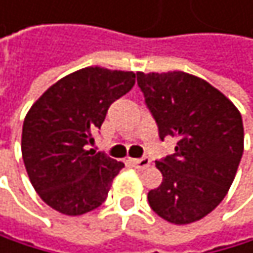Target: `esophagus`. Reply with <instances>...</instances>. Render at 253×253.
I'll use <instances>...</instances> for the list:
<instances>
[{"instance_id":"34e87169","label":"esophagus","mask_w":253,"mask_h":253,"mask_svg":"<svg viewBox=\"0 0 253 253\" xmlns=\"http://www.w3.org/2000/svg\"><path fill=\"white\" fill-rule=\"evenodd\" d=\"M132 164L138 170H145L150 167V159L149 158H141V159H132Z\"/></svg>"}]
</instances>
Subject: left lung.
<instances>
[{
	"label": "left lung",
	"instance_id": "8db88e82",
	"mask_svg": "<svg viewBox=\"0 0 253 253\" xmlns=\"http://www.w3.org/2000/svg\"><path fill=\"white\" fill-rule=\"evenodd\" d=\"M159 138H177L174 155L156 161L162 183L150 208L174 225L208 215L228 194L245 150L243 120L217 88L183 71L136 73Z\"/></svg>",
	"mask_w": 253,
	"mask_h": 253
}]
</instances>
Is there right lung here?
I'll use <instances>...</instances> for the list:
<instances>
[{"label": "right lung", "instance_id": "add662e5", "mask_svg": "<svg viewBox=\"0 0 253 253\" xmlns=\"http://www.w3.org/2000/svg\"><path fill=\"white\" fill-rule=\"evenodd\" d=\"M133 84V71L88 66L62 77L33 103L21 150L32 185L48 207L82 215L106 200L124 164L88 150V144L109 106Z\"/></svg>", "mask_w": 253, "mask_h": 253}]
</instances>
